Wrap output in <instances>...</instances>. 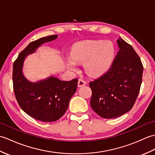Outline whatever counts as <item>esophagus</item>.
Returning a JSON list of instances; mask_svg holds the SVG:
<instances>
[{
	"label": "esophagus",
	"mask_w": 155,
	"mask_h": 155,
	"mask_svg": "<svg viewBox=\"0 0 155 155\" xmlns=\"http://www.w3.org/2000/svg\"><path fill=\"white\" fill-rule=\"evenodd\" d=\"M86 84V82H85L84 81H83V79H79L78 81V86L79 87H83L84 85Z\"/></svg>",
	"instance_id": "1"
}]
</instances>
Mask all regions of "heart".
Returning a JSON list of instances; mask_svg holds the SVG:
<instances>
[{"label": "heart", "mask_w": 155, "mask_h": 155, "mask_svg": "<svg viewBox=\"0 0 155 155\" xmlns=\"http://www.w3.org/2000/svg\"><path fill=\"white\" fill-rule=\"evenodd\" d=\"M115 49L108 41H86L74 46L71 57L67 59L69 70H77V63H83L84 71L91 77H98L105 73L113 63Z\"/></svg>", "instance_id": "1"}]
</instances>
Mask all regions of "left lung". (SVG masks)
<instances>
[{
	"label": "left lung",
	"instance_id": "left-lung-1",
	"mask_svg": "<svg viewBox=\"0 0 155 155\" xmlns=\"http://www.w3.org/2000/svg\"><path fill=\"white\" fill-rule=\"evenodd\" d=\"M119 51L106 73L89 83L91 106L100 117L114 118L133 108L139 93L143 72L140 57L120 37Z\"/></svg>",
	"mask_w": 155,
	"mask_h": 155
}]
</instances>
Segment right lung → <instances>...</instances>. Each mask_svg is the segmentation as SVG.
<instances>
[{"mask_svg":"<svg viewBox=\"0 0 155 155\" xmlns=\"http://www.w3.org/2000/svg\"><path fill=\"white\" fill-rule=\"evenodd\" d=\"M57 37L51 35L31 42L13 64V88L19 106L29 116L43 122H54L63 116L69 101L77 91L78 79L62 81L51 76L32 83L26 78L22 68L27 56L34 53L42 44L55 40Z\"/></svg>","mask_w":155,"mask_h":155,"instance_id":"obj_1","label":"right lung"}]
</instances>
